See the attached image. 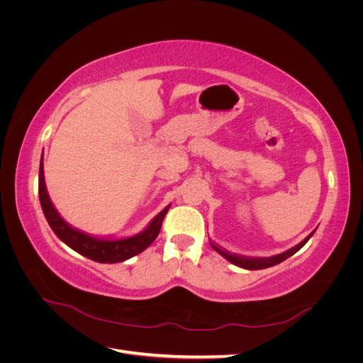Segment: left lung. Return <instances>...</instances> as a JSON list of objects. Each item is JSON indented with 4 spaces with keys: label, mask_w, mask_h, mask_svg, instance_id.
<instances>
[{
    "label": "left lung",
    "mask_w": 363,
    "mask_h": 363,
    "mask_svg": "<svg viewBox=\"0 0 363 363\" xmlns=\"http://www.w3.org/2000/svg\"><path fill=\"white\" fill-rule=\"evenodd\" d=\"M313 233H315V232H312L304 240H301V242H300L298 245H295V247H292L291 250L281 252V255L271 256V257H242V256L230 255L228 251H224L223 248L216 247V245L212 244V242H211V247H212L216 252H219V255H221L223 257H225L228 262H232L233 265H236V267H240V268H244V269H265V268L277 265V263H280V262H283V260H286L288 257H291L292 255H295V252L298 251V250L307 242V240H309V239L312 238Z\"/></svg>",
    "instance_id": "1"
}]
</instances>
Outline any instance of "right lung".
Wrapping results in <instances>:
<instances>
[{"instance_id":"right-lung-1","label":"right lung","mask_w":363,"mask_h":363,"mask_svg":"<svg viewBox=\"0 0 363 363\" xmlns=\"http://www.w3.org/2000/svg\"><path fill=\"white\" fill-rule=\"evenodd\" d=\"M39 200H40L43 215H45L50 227L52 228V232L56 233V236L62 240V242L67 244L74 251L80 252L82 256L100 263L124 262L130 257L139 255V252H142L145 248H148L159 236L163 218L169 208V206L164 207L159 215L152 218V221L142 230L140 233L135 236L124 238V239H104V238L91 236L71 227L56 211V207H54V204L51 203L50 195L47 192L42 160L39 164Z\"/></svg>"}]
</instances>
